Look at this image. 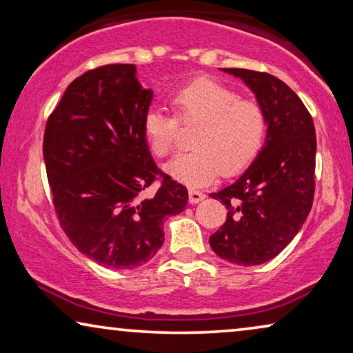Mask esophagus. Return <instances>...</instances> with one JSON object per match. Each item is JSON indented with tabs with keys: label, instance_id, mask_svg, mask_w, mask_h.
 <instances>
[{
	"label": "esophagus",
	"instance_id": "34e87169",
	"mask_svg": "<svg viewBox=\"0 0 353 353\" xmlns=\"http://www.w3.org/2000/svg\"><path fill=\"white\" fill-rule=\"evenodd\" d=\"M205 199V194L202 191H197V189H189V202L192 205L202 202Z\"/></svg>",
	"mask_w": 353,
	"mask_h": 353
}]
</instances>
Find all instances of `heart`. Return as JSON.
I'll return each instance as SVG.
<instances>
[{
	"label": "heart",
	"instance_id": "1",
	"mask_svg": "<svg viewBox=\"0 0 353 353\" xmlns=\"http://www.w3.org/2000/svg\"><path fill=\"white\" fill-rule=\"evenodd\" d=\"M175 117L150 110L143 118V134L153 154L165 158L175 146L178 121L199 123L192 146L165 165L172 178L188 186H203L222 170L233 175L248 167L262 150L268 131L263 105L240 99L236 91L214 80L199 79L170 97Z\"/></svg>",
	"mask_w": 353,
	"mask_h": 353
}]
</instances>
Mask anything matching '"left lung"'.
<instances>
[{
    "label": "left lung",
    "mask_w": 353,
    "mask_h": 353,
    "mask_svg": "<svg viewBox=\"0 0 353 353\" xmlns=\"http://www.w3.org/2000/svg\"><path fill=\"white\" fill-rule=\"evenodd\" d=\"M241 79L268 117L267 139L257 158L229 186L210 197L221 200L227 219L210 236L221 259L252 267L271 260L294 240L314 200L316 129L300 97L283 80L249 69H222Z\"/></svg>",
    "instance_id": "obj_1"
}]
</instances>
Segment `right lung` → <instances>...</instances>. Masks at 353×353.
I'll use <instances>...</instances> for the list:
<instances>
[{
  "mask_svg": "<svg viewBox=\"0 0 353 353\" xmlns=\"http://www.w3.org/2000/svg\"><path fill=\"white\" fill-rule=\"evenodd\" d=\"M134 64L91 69L70 83L44 134V161L59 225L107 268L132 270L164 243L162 224L186 208L188 189L161 173L143 134L153 91ZM159 174L153 196L144 191Z\"/></svg>",
  "mask_w": 353,
  "mask_h": 353,
  "instance_id": "obj_1",
  "label": "right lung"
}]
</instances>
